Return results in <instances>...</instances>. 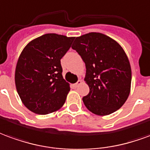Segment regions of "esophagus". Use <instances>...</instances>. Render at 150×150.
I'll use <instances>...</instances> for the list:
<instances>
[{
	"label": "esophagus",
	"mask_w": 150,
	"mask_h": 150,
	"mask_svg": "<svg viewBox=\"0 0 150 150\" xmlns=\"http://www.w3.org/2000/svg\"><path fill=\"white\" fill-rule=\"evenodd\" d=\"M81 84H82V81H81V80H78V81H77V83L74 84V86H75V87H78V86H80V85H81Z\"/></svg>",
	"instance_id": "34e87169"
}]
</instances>
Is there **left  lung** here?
Returning a JSON list of instances; mask_svg holds the SVG:
<instances>
[{"label": "left lung", "mask_w": 150, "mask_h": 150, "mask_svg": "<svg viewBox=\"0 0 150 150\" xmlns=\"http://www.w3.org/2000/svg\"><path fill=\"white\" fill-rule=\"evenodd\" d=\"M72 48L86 64L90 92L82 100L87 109L98 115L120 109L128 99L132 81L130 63L122 47L109 36L91 32L77 37Z\"/></svg>", "instance_id": "obj_1"}]
</instances>
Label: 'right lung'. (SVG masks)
Instances as JSON below:
<instances>
[{"mask_svg":"<svg viewBox=\"0 0 150 150\" xmlns=\"http://www.w3.org/2000/svg\"><path fill=\"white\" fill-rule=\"evenodd\" d=\"M74 37L46 34L22 50L15 69V85L22 103L30 111L47 115L59 110L66 100L69 84L62 76L60 60Z\"/></svg>","mask_w":150,"mask_h":150,"instance_id":"right-lung-1","label":"right lung"}]
</instances>
